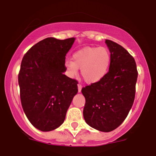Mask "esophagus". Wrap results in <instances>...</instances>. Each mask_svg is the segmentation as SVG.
<instances>
[{
  "instance_id": "1",
  "label": "esophagus",
  "mask_w": 156,
  "mask_h": 156,
  "mask_svg": "<svg viewBox=\"0 0 156 156\" xmlns=\"http://www.w3.org/2000/svg\"><path fill=\"white\" fill-rule=\"evenodd\" d=\"M78 92H80L81 91V89H82V86L80 84H78Z\"/></svg>"
}]
</instances>
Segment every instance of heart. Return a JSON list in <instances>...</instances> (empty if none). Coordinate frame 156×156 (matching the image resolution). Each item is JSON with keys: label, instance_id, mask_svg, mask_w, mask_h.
I'll return each instance as SVG.
<instances>
[{"label": "heart", "instance_id": "obj_1", "mask_svg": "<svg viewBox=\"0 0 156 156\" xmlns=\"http://www.w3.org/2000/svg\"><path fill=\"white\" fill-rule=\"evenodd\" d=\"M111 55L104 47H86L73 55V60L66 61L67 74L74 78L80 68L82 77L87 83H96L103 79L109 70Z\"/></svg>", "mask_w": 156, "mask_h": 156}]
</instances>
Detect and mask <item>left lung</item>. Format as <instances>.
I'll return each instance as SVG.
<instances>
[{
  "instance_id": "1",
  "label": "left lung",
  "mask_w": 156,
  "mask_h": 156,
  "mask_svg": "<svg viewBox=\"0 0 156 156\" xmlns=\"http://www.w3.org/2000/svg\"><path fill=\"white\" fill-rule=\"evenodd\" d=\"M111 55L109 71L103 79L83 88L86 98L83 118L98 131L111 132L121 125L130 111L135 96L137 70L135 59L127 50L109 39Z\"/></svg>"
}]
</instances>
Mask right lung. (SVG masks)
<instances>
[{
    "mask_svg": "<svg viewBox=\"0 0 156 156\" xmlns=\"http://www.w3.org/2000/svg\"><path fill=\"white\" fill-rule=\"evenodd\" d=\"M75 39L48 37L31 47L21 61V105L29 121L39 130L49 132L60 127L78 93L77 80L64 75L66 54Z\"/></svg>",
    "mask_w": 156,
    "mask_h": 156,
    "instance_id": "obj_1",
    "label": "right lung"
}]
</instances>
